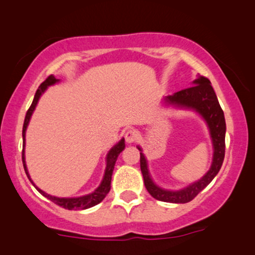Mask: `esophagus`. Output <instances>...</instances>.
I'll use <instances>...</instances> for the list:
<instances>
[{"instance_id":"34e87169","label":"esophagus","mask_w":255,"mask_h":255,"mask_svg":"<svg viewBox=\"0 0 255 255\" xmlns=\"http://www.w3.org/2000/svg\"><path fill=\"white\" fill-rule=\"evenodd\" d=\"M137 137H139V133H137V130L134 129V128H130V129H128L125 134V139H126V141H127V142L136 141Z\"/></svg>"}]
</instances>
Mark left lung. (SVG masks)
Returning a JSON list of instances; mask_svg holds the SVG:
<instances>
[{"mask_svg":"<svg viewBox=\"0 0 255 255\" xmlns=\"http://www.w3.org/2000/svg\"><path fill=\"white\" fill-rule=\"evenodd\" d=\"M166 101L171 104L178 105V107L192 108L200 113L209 125L213 147H215L212 165L210 170L206 172V175L197 182L189 184L187 188L176 192L165 191L152 182L150 175H148L146 159L144 154L140 152V169H141L142 176H144V183L147 192L157 200L165 201V203L184 204L193 200L207 184L211 182L223 164L225 154V128H227L225 127L224 113L219 105L211 81L205 77H199L194 81L193 86L169 96L166 97ZM137 148L140 150V147Z\"/></svg>","mask_w":255,"mask_h":255,"instance_id":"8db88e82","label":"left lung"}]
</instances>
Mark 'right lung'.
Here are the masks:
<instances>
[{"instance_id": "obj_1", "label": "right lung", "mask_w": 255, "mask_h": 255, "mask_svg": "<svg viewBox=\"0 0 255 255\" xmlns=\"http://www.w3.org/2000/svg\"><path fill=\"white\" fill-rule=\"evenodd\" d=\"M56 81L57 80H56V79H55L54 75H49V77L46 78L42 84H40V86L38 87V90L36 91V95H34L33 102H32L31 107L28 108L27 113H26L24 126H22V137H24V146H25V131H26V127H27L28 121H30V118H31L32 113H33L34 108H36L38 99H39L40 95H42L44 91H45L46 86L55 84V83H56ZM124 148H125V139H122L118 145H115L113 148H111L109 153H108V157H107V169H105V175H104L103 181H102L101 186H99L95 192L91 193V194L84 195V197H80V198H56V197H51V195L46 194L45 192H43L42 189H39V188H38V187L34 186V184H33V186L36 187L37 191L39 192L40 194H43L44 197L48 198L49 200H51L52 203H55L56 205H58V206L63 207V209H67V210H85V209H90V207L95 206V205H97V204L101 203V201L103 200L105 197H107L108 193H109L110 187H111V184H110L111 183V175H113L114 166H115L116 159H118L119 154L121 153ZM22 164H24V169H25L26 175H27V177L30 178V175H28L27 169H26V164H25L24 147H22ZM30 181L32 182L31 178H30ZM32 183H33V182H32Z\"/></svg>"}]
</instances>
